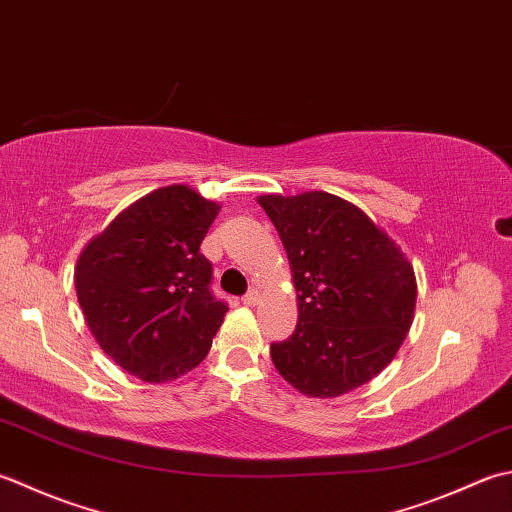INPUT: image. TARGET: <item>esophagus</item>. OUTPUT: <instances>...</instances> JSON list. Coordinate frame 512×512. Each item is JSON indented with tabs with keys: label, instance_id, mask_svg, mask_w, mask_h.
Here are the masks:
<instances>
[{
	"label": "esophagus",
	"instance_id": "obj_1",
	"mask_svg": "<svg viewBox=\"0 0 512 512\" xmlns=\"http://www.w3.org/2000/svg\"><path fill=\"white\" fill-rule=\"evenodd\" d=\"M256 302H258V291L249 289L247 294L243 296V305H256Z\"/></svg>",
	"mask_w": 512,
	"mask_h": 512
}]
</instances>
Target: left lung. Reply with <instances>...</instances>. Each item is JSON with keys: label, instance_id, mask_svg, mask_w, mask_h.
<instances>
[{"label": "left lung", "instance_id": "obj_1", "mask_svg": "<svg viewBox=\"0 0 512 512\" xmlns=\"http://www.w3.org/2000/svg\"><path fill=\"white\" fill-rule=\"evenodd\" d=\"M298 294V325L269 353L311 398H336L375 378L413 322L415 274L400 247L360 207L327 192L267 194Z\"/></svg>", "mask_w": 512, "mask_h": 512}]
</instances>
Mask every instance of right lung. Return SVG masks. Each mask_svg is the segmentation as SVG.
Masks as SVG:
<instances>
[{
  "label": "right lung",
  "mask_w": 512,
  "mask_h": 512,
  "mask_svg": "<svg viewBox=\"0 0 512 512\" xmlns=\"http://www.w3.org/2000/svg\"><path fill=\"white\" fill-rule=\"evenodd\" d=\"M218 205L187 185L139 198L79 256L75 287L92 336L143 382H170L203 362L227 302L212 294L201 243Z\"/></svg>",
  "instance_id": "right-lung-1"
}]
</instances>
